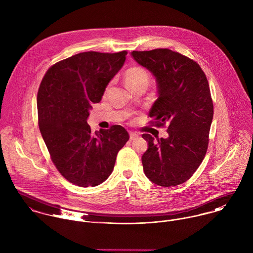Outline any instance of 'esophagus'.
I'll return each instance as SVG.
<instances>
[{"mask_svg": "<svg viewBox=\"0 0 253 253\" xmlns=\"http://www.w3.org/2000/svg\"><path fill=\"white\" fill-rule=\"evenodd\" d=\"M138 134L135 133V132H130V140H134L136 138H138Z\"/></svg>", "mask_w": 253, "mask_h": 253, "instance_id": "esophagus-1", "label": "esophagus"}]
</instances>
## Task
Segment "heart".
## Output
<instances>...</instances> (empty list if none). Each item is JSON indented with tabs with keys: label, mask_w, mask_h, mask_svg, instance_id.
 I'll list each match as a JSON object with an SVG mask.
<instances>
[{
	"label": "heart",
	"mask_w": 253,
	"mask_h": 253,
	"mask_svg": "<svg viewBox=\"0 0 253 253\" xmlns=\"http://www.w3.org/2000/svg\"><path fill=\"white\" fill-rule=\"evenodd\" d=\"M125 80L127 85L133 89L141 85H148L149 74L141 67H131L125 73Z\"/></svg>",
	"instance_id": "obj_1"
}]
</instances>
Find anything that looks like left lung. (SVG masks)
I'll return each mask as SVG.
<instances>
[{
    "label": "left lung",
    "instance_id": "1",
    "mask_svg": "<svg viewBox=\"0 0 253 253\" xmlns=\"http://www.w3.org/2000/svg\"><path fill=\"white\" fill-rule=\"evenodd\" d=\"M131 55L156 80L152 123L168 125L166 139L143 135L149 145L142 156L144 172L155 185L178 186L193 176L207 151L213 118L208 81L196 61L179 52L155 49Z\"/></svg>",
    "mask_w": 253,
    "mask_h": 253
}]
</instances>
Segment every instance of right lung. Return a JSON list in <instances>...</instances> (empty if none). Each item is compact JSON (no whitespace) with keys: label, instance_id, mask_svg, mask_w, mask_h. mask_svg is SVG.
<instances>
[{"label":"right lung","instance_id":"obj_1","mask_svg":"<svg viewBox=\"0 0 253 253\" xmlns=\"http://www.w3.org/2000/svg\"><path fill=\"white\" fill-rule=\"evenodd\" d=\"M127 51H85L53 64L37 95L39 128L59 173L79 187H96L111 174L116 155L129 140L120 125L93 133L87 119Z\"/></svg>","mask_w":253,"mask_h":253}]
</instances>
